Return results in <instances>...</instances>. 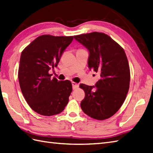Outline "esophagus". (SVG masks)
Here are the masks:
<instances>
[{"mask_svg":"<svg viewBox=\"0 0 153 153\" xmlns=\"http://www.w3.org/2000/svg\"><path fill=\"white\" fill-rule=\"evenodd\" d=\"M72 86H73V89L75 90L78 87H79V84L74 82H72Z\"/></svg>","mask_w":153,"mask_h":153,"instance_id":"obj_1","label":"esophagus"}]
</instances>
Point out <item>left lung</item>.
<instances>
[{"label":"left lung","mask_w":153,"mask_h":153,"mask_svg":"<svg viewBox=\"0 0 153 153\" xmlns=\"http://www.w3.org/2000/svg\"><path fill=\"white\" fill-rule=\"evenodd\" d=\"M74 38L89 51V69L100 75L95 86L80 84L85 92L81 108L94 119H107L119 110L128 92L130 71L126 55L117 42L103 33L82 34Z\"/></svg>","instance_id":"8db88e82"}]
</instances>
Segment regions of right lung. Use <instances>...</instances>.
Here are the masks:
<instances>
[{
    "label": "right lung",
    "instance_id": "add662e5",
    "mask_svg": "<svg viewBox=\"0 0 153 153\" xmlns=\"http://www.w3.org/2000/svg\"><path fill=\"white\" fill-rule=\"evenodd\" d=\"M73 36H39L22 51L18 79L20 88L30 107L44 116L64 110L72 91L69 80L51 78L49 71L57 67Z\"/></svg>",
    "mask_w": 153,
    "mask_h": 153
}]
</instances>
